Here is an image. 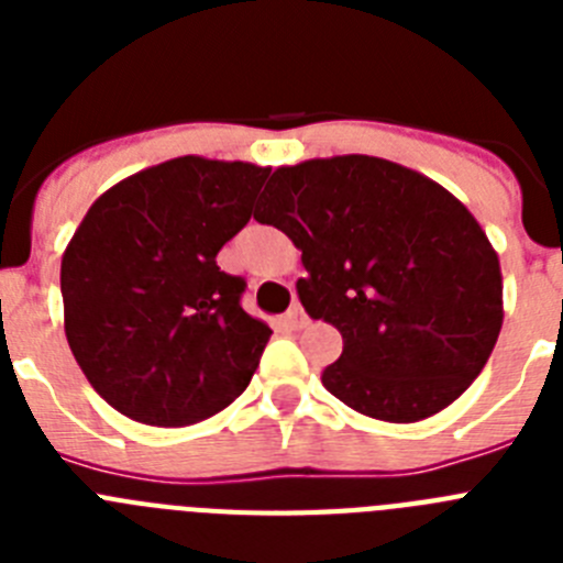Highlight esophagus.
I'll return each mask as SVG.
<instances>
[{
    "label": "esophagus",
    "mask_w": 563,
    "mask_h": 563,
    "mask_svg": "<svg viewBox=\"0 0 563 563\" xmlns=\"http://www.w3.org/2000/svg\"><path fill=\"white\" fill-rule=\"evenodd\" d=\"M285 324L290 327V330H305V327L310 324V318H307V312L301 310V307H292L285 316Z\"/></svg>",
    "instance_id": "obj_1"
}]
</instances>
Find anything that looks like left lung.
<instances>
[{
  "mask_svg": "<svg viewBox=\"0 0 563 563\" xmlns=\"http://www.w3.org/2000/svg\"><path fill=\"white\" fill-rule=\"evenodd\" d=\"M253 217L301 251L298 298L343 338L321 380L357 415L420 422L485 369L505 321L499 256L440 183L369 154L316 157L276 168Z\"/></svg>",
  "mask_w": 563,
  "mask_h": 563,
  "instance_id": "1",
  "label": "left lung"
}]
</instances>
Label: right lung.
<instances>
[{
	"instance_id": "right-lung-1",
	"label": "right lung",
	"mask_w": 563,
	"mask_h": 563,
	"mask_svg": "<svg viewBox=\"0 0 563 563\" xmlns=\"http://www.w3.org/2000/svg\"><path fill=\"white\" fill-rule=\"evenodd\" d=\"M271 168L197 154L114 183L62 256L64 332L92 389L129 420L183 429L247 389L271 327L239 305L217 253Z\"/></svg>"
}]
</instances>
